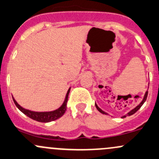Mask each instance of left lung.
I'll return each instance as SVG.
<instances>
[{
  "instance_id": "obj_1",
  "label": "left lung",
  "mask_w": 159,
  "mask_h": 159,
  "mask_svg": "<svg viewBox=\"0 0 159 159\" xmlns=\"http://www.w3.org/2000/svg\"><path fill=\"white\" fill-rule=\"evenodd\" d=\"M147 96H148V91H147L146 92V93H145V95H144V98H143V101H142L141 103H140L139 104L138 106L136 107H135L134 109H133V110H131V111H129V113H127V116H131V115L134 114V113H136V112L137 111V110H138L139 109V108L141 107L142 106H143V103H145V101H146ZM95 106H96L97 109L98 110V111H99V112H101V113H103V114H107V113L106 112H104V111H103V110H102L101 109V108H100L99 107H98V105L96 104V103H95ZM125 117H126V115H125V116H122V118H125Z\"/></svg>"
}]
</instances>
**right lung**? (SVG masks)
Returning <instances> with one entry per match:
<instances>
[{
	"instance_id": "add662e5",
	"label": "right lung",
	"mask_w": 159,
	"mask_h": 159,
	"mask_svg": "<svg viewBox=\"0 0 159 159\" xmlns=\"http://www.w3.org/2000/svg\"><path fill=\"white\" fill-rule=\"evenodd\" d=\"M70 89L71 88L68 89V92L66 93V99H65L64 102H63L62 105L59 108L56 110H53V111H49V112H35V111H31V110L24 109L21 106H20L17 103V102L15 101L14 98H13V102H14L15 105L16 106V107L20 110L22 113H24L25 115L28 116V117L31 118V119L36 120V121L41 122V123H48V122L54 121V120L58 119L61 116H62L64 115V113H66V109H67V102H68V94H69Z\"/></svg>"
}]
</instances>
